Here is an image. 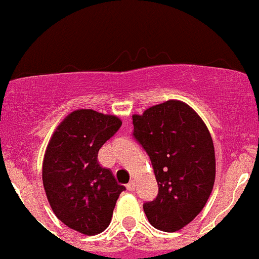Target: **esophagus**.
I'll list each match as a JSON object with an SVG mask.
<instances>
[{
    "mask_svg": "<svg viewBox=\"0 0 259 259\" xmlns=\"http://www.w3.org/2000/svg\"><path fill=\"white\" fill-rule=\"evenodd\" d=\"M135 189H136V183L135 181H130L128 184H127V190H130V191H135Z\"/></svg>",
    "mask_w": 259,
    "mask_h": 259,
    "instance_id": "34e87169",
    "label": "esophagus"
}]
</instances>
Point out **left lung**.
Here are the masks:
<instances>
[{"label":"left lung","mask_w":259,"mask_h":259,"mask_svg":"<svg viewBox=\"0 0 259 259\" xmlns=\"http://www.w3.org/2000/svg\"><path fill=\"white\" fill-rule=\"evenodd\" d=\"M133 136L150 156L157 198L143 204L151 225L176 232L203 210L215 181L210 132L189 104L170 99L133 114Z\"/></svg>","instance_id":"8db88e82"}]
</instances>
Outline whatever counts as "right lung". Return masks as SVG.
Instances as JSON below:
<instances>
[{
  "instance_id": "add662e5",
  "label": "right lung",
  "mask_w": 259,
  "mask_h": 259,
  "mask_svg": "<svg viewBox=\"0 0 259 259\" xmlns=\"http://www.w3.org/2000/svg\"><path fill=\"white\" fill-rule=\"evenodd\" d=\"M93 109L69 113L54 131L42 161V184L54 214L85 235L107 229L124 186L98 162V151L121 127Z\"/></svg>"
}]
</instances>
